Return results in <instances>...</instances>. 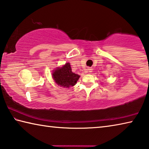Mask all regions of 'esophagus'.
I'll list each match as a JSON object with an SVG mask.
<instances>
[{
	"mask_svg": "<svg viewBox=\"0 0 149 149\" xmlns=\"http://www.w3.org/2000/svg\"><path fill=\"white\" fill-rule=\"evenodd\" d=\"M87 70H88V72H92V70H93V69L91 68H87Z\"/></svg>",
	"mask_w": 149,
	"mask_h": 149,
	"instance_id": "esophagus-1",
	"label": "esophagus"
}]
</instances>
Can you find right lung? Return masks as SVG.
<instances>
[{
  "mask_svg": "<svg viewBox=\"0 0 149 149\" xmlns=\"http://www.w3.org/2000/svg\"><path fill=\"white\" fill-rule=\"evenodd\" d=\"M52 78L58 85L60 87L69 88L74 86L79 79V75L72 71L70 63H65L63 66L57 68L52 73Z\"/></svg>",
  "mask_w": 149,
  "mask_h": 149,
  "instance_id": "right-lung-1",
  "label": "right lung"
}]
</instances>
